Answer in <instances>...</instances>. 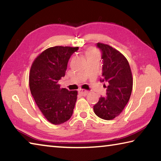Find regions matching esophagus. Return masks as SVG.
<instances>
[{
    "instance_id": "esophagus-1",
    "label": "esophagus",
    "mask_w": 161,
    "mask_h": 161,
    "mask_svg": "<svg viewBox=\"0 0 161 161\" xmlns=\"http://www.w3.org/2000/svg\"><path fill=\"white\" fill-rule=\"evenodd\" d=\"M78 93L80 94V95H81V96H86V95H87L89 94V92L86 91V90H84V89H79L78 91Z\"/></svg>"
}]
</instances>
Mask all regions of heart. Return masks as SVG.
I'll return each mask as SVG.
<instances>
[{"label": "heart", "instance_id": "obj_1", "mask_svg": "<svg viewBox=\"0 0 161 161\" xmlns=\"http://www.w3.org/2000/svg\"><path fill=\"white\" fill-rule=\"evenodd\" d=\"M94 53H97L96 51L94 50H89L86 51V55H89V54H94Z\"/></svg>", "mask_w": 161, "mask_h": 161}]
</instances>
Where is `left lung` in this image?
<instances>
[{"label":"left lung","mask_w":161,"mask_h":161,"mask_svg":"<svg viewBox=\"0 0 161 161\" xmlns=\"http://www.w3.org/2000/svg\"><path fill=\"white\" fill-rule=\"evenodd\" d=\"M102 53V79L107 95L101 97L94 106L95 114L104 120L118 116L126 107L133 88V77L129 62L120 52L108 45L98 42ZM108 84L105 86V83Z\"/></svg>","instance_id":"left-lung-1"}]
</instances>
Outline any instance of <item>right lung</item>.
I'll use <instances>...</instances> for the list:
<instances>
[{
	"instance_id": "right-lung-1",
	"label": "right lung",
	"mask_w": 161,
	"mask_h": 161,
	"mask_svg": "<svg viewBox=\"0 0 161 161\" xmlns=\"http://www.w3.org/2000/svg\"><path fill=\"white\" fill-rule=\"evenodd\" d=\"M78 50V47H50L37 56L31 66V94L46 119L54 125L71 118L77 102V92L61 89L58 81L64 77L70 57Z\"/></svg>"
}]
</instances>
